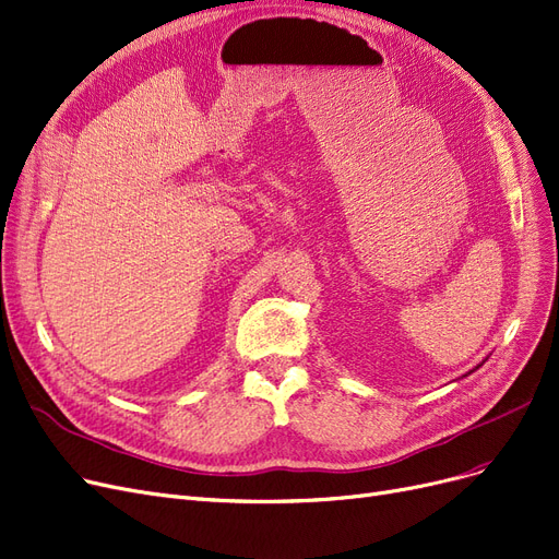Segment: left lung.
<instances>
[{"instance_id": "8db88e82", "label": "left lung", "mask_w": 559, "mask_h": 559, "mask_svg": "<svg viewBox=\"0 0 559 559\" xmlns=\"http://www.w3.org/2000/svg\"><path fill=\"white\" fill-rule=\"evenodd\" d=\"M481 364H484V361H481ZM481 364H479V366H481ZM479 366H477V368H479ZM477 368H472V370H469V373H474V370H477Z\"/></svg>"}]
</instances>
